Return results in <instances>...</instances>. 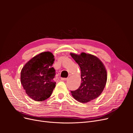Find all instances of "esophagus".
I'll list each match as a JSON object with an SVG mask.
<instances>
[{
	"instance_id": "34e87169",
	"label": "esophagus",
	"mask_w": 133,
	"mask_h": 133,
	"mask_svg": "<svg viewBox=\"0 0 133 133\" xmlns=\"http://www.w3.org/2000/svg\"><path fill=\"white\" fill-rule=\"evenodd\" d=\"M62 80H67L68 78H61Z\"/></svg>"
}]
</instances>
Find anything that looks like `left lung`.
Instances as JSON below:
<instances>
[{"instance_id":"1","label":"left lung","mask_w":133,"mask_h":133,"mask_svg":"<svg viewBox=\"0 0 133 133\" xmlns=\"http://www.w3.org/2000/svg\"><path fill=\"white\" fill-rule=\"evenodd\" d=\"M81 70V84L77 90L71 91L77 101L86 103L98 98L106 85L107 72L102 62L96 56L85 53H70Z\"/></svg>"}]
</instances>
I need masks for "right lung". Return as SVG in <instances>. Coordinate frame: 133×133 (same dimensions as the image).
Segmentation results:
<instances>
[{
    "label": "right lung",
    "instance_id": "obj_1",
    "mask_svg": "<svg viewBox=\"0 0 133 133\" xmlns=\"http://www.w3.org/2000/svg\"><path fill=\"white\" fill-rule=\"evenodd\" d=\"M54 60L51 52H43L31 58L22 68L21 84L26 94L35 101L49 98L55 87L53 80L55 70L52 67Z\"/></svg>",
    "mask_w": 133,
    "mask_h": 133
}]
</instances>
